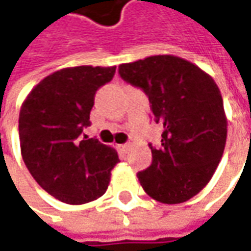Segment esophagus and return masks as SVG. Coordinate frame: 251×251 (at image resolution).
Instances as JSON below:
<instances>
[{
  "instance_id": "esophagus-1",
  "label": "esophagus",
  "mask_w": 251,
  "mask_h": 251,
  "mask_svg": "<svg viewBox=\"0 0 251 251\" xmlns=\"http://www.w3.org/2000/svg\"><path fill=\"white\" fill-rule=\"evenodd\" d=\"M118 149H119L121 152H126V151L129 149V145H127V143H124V145H118Z\"/></svg>"
}]
</instances>
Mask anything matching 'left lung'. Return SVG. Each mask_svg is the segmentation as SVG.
<instances>
[{
	"mask_svg": "<svg viewBox=\"0 0 251 251\" xmlns=\"http://www.w3.org/2000/svg\"><path fill=\"white\" fill-rule=\"evenodd\" d=\"M126 82L145 91L162 146L152 165L138 173L143 190L165 204L183 203L210 182L225 152L227 118L214 79L175 55H153L119 65Z\"/></svg>",
	"mask_w": 251,
	"mask_h": 251,
	"instance_id": "1",
	"label": "left lung"
}]
</instances>
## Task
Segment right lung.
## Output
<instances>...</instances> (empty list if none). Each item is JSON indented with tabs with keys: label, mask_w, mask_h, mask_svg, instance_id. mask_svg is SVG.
Masks as SVG:
<instances>
[{
	"label": "right lung",
	"mask_w": 251,
	"mask_h": 251,
	"mask_svg": "<svg viewBox=\"0 0 251 251\" xmlns=\"http://www.w3.org/2000/svg\"><path fill=\"white\" fill-rule=\"evenodd\" d=\"M116 67L64 68L44 78L23 102L18 130L24 163L45 192L68 204L99 199L108 189L118 152L81 138L98 88Z\"/></svg>",
	"instance_id": "obj_1"
}]
</instances>
